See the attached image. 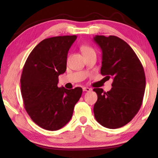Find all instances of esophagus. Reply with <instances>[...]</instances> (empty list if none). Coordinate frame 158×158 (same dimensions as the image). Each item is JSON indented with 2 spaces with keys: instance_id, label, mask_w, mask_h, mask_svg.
Listing matches in <instances>:
<instances>
[{
  "instance_id": "34e87169",
  "label": "esophagus",
  "mask_w": 158,
  "mask_h": 158,
  "mask_svg": "<svg viewBox=\"0 0 158 158\" xmlns=\"http://www.w3.org/2000/svg\"><path fill=\"white\" fill-rule=\"evenodd\" d=\"M83 90H84V91L89 92L91 90V89H90V88H89V87H83Z\"/></svg>"
}]
</instances>
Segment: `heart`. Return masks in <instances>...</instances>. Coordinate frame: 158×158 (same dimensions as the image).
Segmentation results:
<instances>
[{
	"label": "heart",
	"mask_w": 158,
	"mask_h": 158,
	"mask_svg": "<svg viewBox=\"0 0 158 158\" xmlns=\"http://www.w3.org/2000/svg\"><path fill=\"white\" fill-rule=\"evenodd\" d=\"M81 51L84 56L89 54L90 53H95V50L91 47L86 44H83L81 46Z\"/></svg>",
	"instance_id": "obj_1"
}]
</instances>
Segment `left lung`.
Wrapping results in <instances>:
<instances>
[{"instance_id":"8db88e82","label":"left lung","mask_w":158,"mask_h":158,"mask_svg":"<svg viewBox=\"0 0 158 158\" xmlns=\"http://www.w3.org/2000/svg\"><path fill=\"white\" fill-rule=\"evenodd\" d=\"M94 41L102 52L101 74L113 78L111 89H94L98 95L93 111L99 123L109 129L132 121L142 105L146 88L143 68L127 42L114 35H96Z\"/></svg>"}]
</instances>
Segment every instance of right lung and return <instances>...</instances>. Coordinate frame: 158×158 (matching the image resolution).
<instances>
[{"label":"right lung","instance_id":"add662e5","mask_svg":"<svg viewBox=\"0 0 158 158\" xmlns=\"http://www.w3.org/2000/svg\"><path fill=\"white\" fill-rule=\"evenodd\" d=\"M76 35L44 39L29 54L21 76L24 108L34 123L54 131L70 121L82 89L58 88V76L66 70L67 56Z\"/></svg>","mask_w":158,"mask_h":158}]
</instances>
